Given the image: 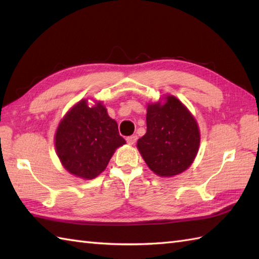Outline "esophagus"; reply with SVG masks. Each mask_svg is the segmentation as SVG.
Here are the masks:
<instances>
[{
	"instance_id": "34e87169",
	"label": "esophagus",
	"mask_w": 259,
	"mask_h": 259,
	"mask_svg": "<svg viewBox=\"0 0 259 259\" xmlns=\"http://www.w3.org/2000/svg\"><path fill=\"white\" fill-rule=\"evenodd\" d=\"M137 140H138V137H137L136 135H134V136H130V137H128V138H126V142H128L129 145H135L136 142H137Z\"/></svg>"
}]
</instances>
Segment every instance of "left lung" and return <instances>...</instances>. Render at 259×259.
I'll return each instance as SVG.
<instances>
[{
  "label": "left lung",
  "mask_w": 259,
  "mask_h": 259,
  "mask_svg": "<svg viewBox=\"0 0 259 259\" xmlns=\"http://www.w3.org/2000/svg\"><path fill=\"white\" fill-rule=\"evenodd\" d=\"M147 133L137 142L153 172L172 177L189 168L197 156L200 134L197 121L177 98L148 104Z\"/></svg>",
  "instance_id": "left-lung-1"
}]
</instances>
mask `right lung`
<instances>
[{"label":"right lung","mask_w":259,"mask_h":259,"mask_svg":"<svg viewBox=\"0 0 259 259\" xmlns=\"http://www.w3.org/2000/svg\"><path fill=\"white\" fill-rule=\"evenodd\" d=\"M125 144L118 124L101 102L89 107L81 100L59 123L56 149L63 167L76 177L93 179L108 166L118 147Z\"/></svg>","instance_id":"right-lung-1"}]
</instances>
